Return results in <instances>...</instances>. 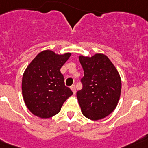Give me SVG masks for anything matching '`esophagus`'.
Segmentation results:
<instances>
[{"mask_svg": "<svg viewBox=\"0 0 148 148\" xmlns=\"http://www.w3.org/2000/svg\"><path fill=\"white\" fill-rule=\"evenodd\" d=\"M71 90H72V91H73V92L75 94V92H76V90H75V85H73V86H71Z\"/></svg>", "mask_w": 148, "mask_h": 148, "instance_id": "obj_1", "label": "esophagus"}]
</instances>
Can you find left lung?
I'll return each mask as SVG.
<instances>
[{"label": "left lung", "instance_id": "left-lung-1", "mask_svg": "<svg viewBox=\"0 0 148 148\" xmlns=\"http://www.w3.org/2000/svg\"><path fill=\"white\" fill-rule=\"evenodd\" d=\"M84 70L82 90L78 101L83 115L97 121L110 114L117 105L121 92V79L116 69L103 54L92 57L79 56Z\"/></svg>", "mask_w": 148, "mask_h": 148}]
</instances>
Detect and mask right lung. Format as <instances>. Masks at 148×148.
I'll return each mask as SVG.
<instances>
[{
	"instance_id": "right-lung-1",
	"label": "right lung",
	"mask_w": 148,
	"mask_h": 148,
	"mask_svg": "<svg viewBox=\"0 0 148 148\" xmlns=\"http://www.w3.org/2000/svg\"><path fill=\"white\" fill-rule=\"evenodd\" d=\"M71 53L56 55L45 50L27 66L22 78V94L25 105L34 114L49 118L60 111L64 102L73 95L65 86L60 69Z\"/></svg>"
}]
</instances>
